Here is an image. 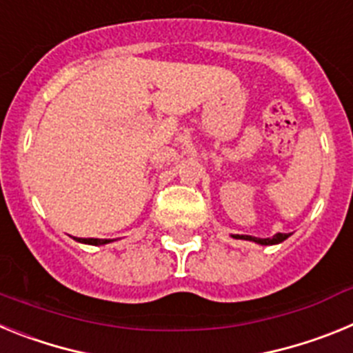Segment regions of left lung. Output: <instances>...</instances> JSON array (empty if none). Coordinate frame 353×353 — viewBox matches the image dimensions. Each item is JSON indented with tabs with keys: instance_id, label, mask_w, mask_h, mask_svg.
I'll return each instance as SVG.
<instances>
[{
	"instance_id": "left-lung-1",
	"label": "left lung",
	"mask_w": 353,
	"mask_h": 353,
	"mask_svg": "<svg viewBox=\"0 0 353 353\" xmlns=\"http://www.w3.org/2000/svg\"><path fill=\"white\" fill-rule=\"evenodd\" d=\"M288 236L290 233H276L272 239H258V236H251V235H233V239L251 240V242H256V244H261V245H274V244H281L283 240H286Z\"/></svg>"
}]
</instances>
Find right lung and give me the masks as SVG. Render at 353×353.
Here are the masks:
<instances>
[{
  "mask_svg": "<svg viewBox=\"0 0 353 353\" xmlns=\"http://www.w3.org/2000/svg\"><path fill=\"white\" fill-rule=\"evenodd\" d=\"M77 242H83V244H90V245H104V244H109L111 240L109 239H77Z\"/></svg>",
  "mask_w": 353,
  "mask_h": 353,
  "instance_id": "1",
  "label": "right lung"
}]
</instances>
